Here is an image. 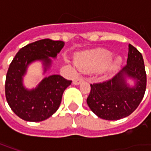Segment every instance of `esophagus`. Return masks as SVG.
Segmentation results:
<instances>
[{
  "label": "esophagus",
  "mask_w": 151,
  "mask_h": 151,
  "mask_svg": "<svg viewBox=\"0 0 151 151\" xmlns=\"http://www.w3.org/2000/svg\"><path fill=\"white\" fill-rule=\"evenodd\" d=\"M83 81H84V80H83L82 78H81V77H76V78L73 81V83H74L75 85H79V84H81Z\"/></svg>",
  "instance_id": "esophagus-1"
}]
</instances>
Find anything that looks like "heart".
I'll list each match as a JSON object with an SVG mask.
<instances>
[{"label": "heart", "instance_id": "1", "mask_svg": "<svg viewBox=\"0 0 151 151\" xmlns=\"http://www.w3.org/2000/svg\"><path fill=\"white\" fill-rule=\"evenodd\" d=\"M113 59V54L107 50L99 49L84 53L76 59V65L83 71H97L105 69ZM120 60H117L112 65V69L118 68Z\"/></svg>", "mask_w": 151, "mask_h": 151}]
</instances>
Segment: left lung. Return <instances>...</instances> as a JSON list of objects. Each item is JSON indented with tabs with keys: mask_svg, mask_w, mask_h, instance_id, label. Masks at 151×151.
Here are the masks:
<instances>
[{
	"mask_svg": "<svg viewBox=\"0 0 151 151\" xmlns=\"http://www.w3.org/2000/svg\"><path fill=\"white\" fill-rule=\"evenodd\" d=\"M136 80V86L129 88L125 77ZM146 72L141 53L129 44L127 64L112 78L91 84L86 102L91 110L99 118L119 120L129 116L140 101L146 89Z\"/></svg>",
	"mask_w": 151,
	"mask_h": 151,
	"instance_id": "obj_1",
	"label": "left lung"
}]
</instances>
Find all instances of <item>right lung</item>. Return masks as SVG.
Returning <instances> with one entry per match:
<instances>
[{"mask_svg": "<svg viewBox=\"0 0 151 151\" xmlns=\"http://www.w3.org/2000/svg\"><path fill=\"white\" fill-rule=\"evenodd\" d=\"M65 43L44 38L22 48L10 64L6 73L5 92L9 106L16 115L29 122H40L49 119L58 110L64 91L71 84L59 75L44 78L37 88L26 90L22 86V76L27 66L34 60L44 61L50 67L51 60L62 50Z\"/></svg>", "mask_w": 151, "mask_h": 151, "instance_id": "obj_1", "label": "right lung"}]
</instances>
